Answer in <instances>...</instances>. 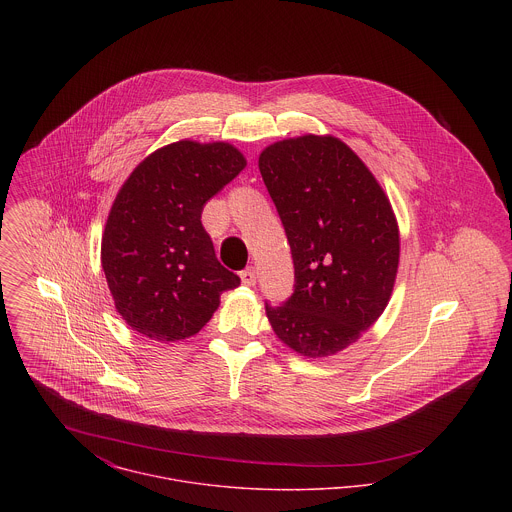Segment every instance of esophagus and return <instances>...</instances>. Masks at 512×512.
I'll return each mask as SVG.
<instances>
[{"instance_id":"1","label":"esophagus","mask_w":512,"mask_h":512,"mask_svg":"<svg viewBox=\"0 0 512 512\" xmlns=\"http://www.w3.org/2000/svg\"><path fill=\"white\" fill-rule=\"evenodd\" d=\"M240 280H242V284L248 286V288L256 286V280H258L256 268H246V270H242V272H240Z\"/></svg>"}]
</instances>
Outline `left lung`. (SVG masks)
Returning a JSON list of instances; mask_svg holds the SVG:
<instances>
[{
	"label": "left lung",
	"mask_w": 512,
	"mask_h": 512,
	"mask_svg": "<svg viewBox=\"0 0 512 512\" xmlns=\"http://www.w3.org/2000/svg\"><path fill=\"white\" fill-rule=\"evenodd\" d=\"M258 167L292 248L293 293L266 303L295 353L329 357L355 343L394 288L400 234L390 201L359 155L333 136H301L260 153Z\"/></svg>",
	"instance_id": "left-lung-1"
}]
</instances>
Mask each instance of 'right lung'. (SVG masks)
<instances>
[{
	"label": "right lung",
	"mask_w": 512,
	"mask_h": 512,
	"mask_svg": "<svg viewBox=\"0 0 512 512\" xmlns=\"http://www.w3.org/2000/svg\"><path fill=\"white\" fill-rule=\"evenodd\" d=\"M246 167L230 144L181 140L147 155L110 209L102 270L122 319L153 341H181L240 286L215 254L203 207Z\"/></svg>",
	"instance_id": "add662e5"
}]
</instances>
